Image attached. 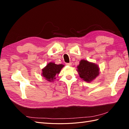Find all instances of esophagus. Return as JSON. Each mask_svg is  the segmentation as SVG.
Here are the masks:
<instances>
[{"mask_svg": "<svg viewBox=\"0 0 129 129\" xmlns=\"http://www.w3.org/2000/svg\"><path fill=\"white\" fill-rule=\"evenodd\" d=\"M66 64L67 66H72V63H71V62H70V63H66Z\"/></svg>", "mask_w": 129, "mask_h": 129, "instance_id": "1", "label": "esophagus"}]
</instances>
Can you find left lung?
<instances>
[{"label":"left lung","mask_w":129,"mask_h":129,"mask_svg":"<svg viewBox=\"0 0 129 129\" xmlns=\"http://www.w3.org/2000/svg\"><path fill=\"white\" fill-rule=\"evenodd\" d=\"M77 68L80 77L87 82H91L99 75V66L87 60H81Z\"/></svg>","instance_id":"1"}]
</instances>
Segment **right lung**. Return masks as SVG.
Masks as SVG:
<instances>
[{
  "mask_svg": "<svg viewBox=\"0 0 129 129\" xmlns=\"http://www.w3.org/2000/svg\"><path fill=\"white\" fill-rule=\"evenodd\" d=\"M64 67L63 64H56L53 62H49L46 67L42 69V75L49 82H52L55 80V76L58 75L61 69Z\"/></svg>",
  "mask_w": 129,
  "mask_h": 129,
  "instance_id": "obj_1",
  "label": "right lung"
}]
</instances>
